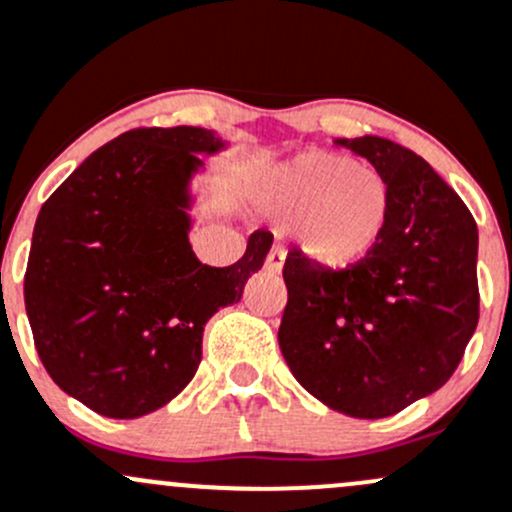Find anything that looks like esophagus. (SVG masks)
<instances>
[{"label":"esophagus","mask_w":512,"mask_h":512,"mask_svg":"<svg viewBox=\"0 0 512 512\" xmlns=\"http://www.w3.org/2000/svg\"><path fill=\"white\" fill-rule=\"evenodd\" d=\"M284 267V247L282 245H274L265 260V270L267 272H279Z\"/></svg>","instance_id":"esophagus-1"}]
</instances>
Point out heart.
I'll use <instances>...</instances> for the list:
<instances>
[{"mask_svg": "<svg viewBox=\"0 0 512 512\" xmlns=\"http://www.w3.org/2000/svg\"><path fill=\"white\" fill-rule=\"evenodd\" d=\"M267 203L282 220H301V247L333 270L363 262L390 220V184L353 157L306 152L267 181Z\"/></svg>", "mask_w": 512, "mask_h": 512, "instance_id": "obj_1", "label": "heart"}]
</instances>
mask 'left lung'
<instances>
[{"label": "left lung", "instance_id": "8db88e82", "mask_svg": "<svg viewBox=\"0 0 512 512\" xmlns=\"http://www.w3.org/2000/svg\"><path fill=\"white\" fill-rule=\"evenodd\" d=\"M390 184L378 247L343 270L289 250L279 348L331 410L390 417L454 375L478 324V228L459 193L385 137L336 139Z\"/></svg>", "mask_w": 512, "mask_h": 512}]
</instances>
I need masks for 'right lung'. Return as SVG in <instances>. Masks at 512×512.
<instances>
[{
    "instance_id": "1",
    "label": "right lung",
    "mask_w": 512,
    "mask_h": 512,
    "mask_svg": "<svg viewBox=\"0 0 512 512\" xmlns=\"http://www.w3.org/2000/svg\"><path fill=\"white\" fill-rule=\"evenodd\" d=\"M201 127H137L102 144L48 196L36 218L24 304L53 383L93 412L149 414L174 400L201 363L203 326L242 297L272 247L255 230L230 267L196 260L186 184Z\"/></svg>"
}]
</instances>
